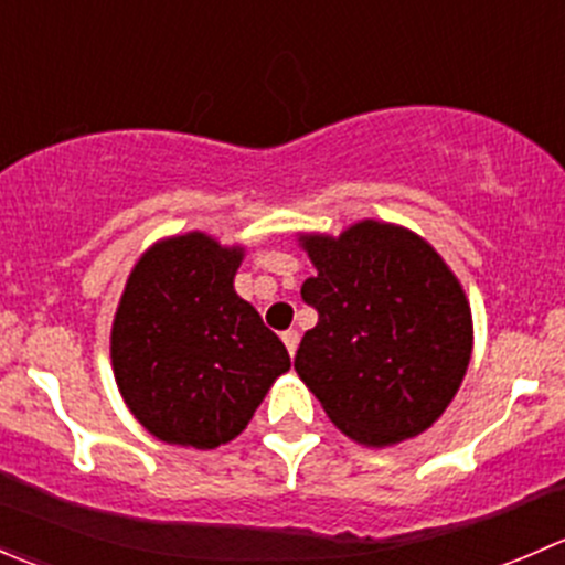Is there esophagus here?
Here are the masks:
<instances>
[{
    "instance_id": "esophagus-1",
    "label": "esophagus",
    "mask_w": 565,
    "mask_h": 565,
    "mask_svg": "<svg viewBox=\"0 0 565 565\" xmlns=\"http://www.w3.org/2000/svg\"><path fill=\"white\" fill-rule=\"evenodd\" d=\"M281 339H284V347H287L289 355H295V350H298V341H300L298 330H284Z\"/></svg>"
}]
</instances>
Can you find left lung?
<instances>
[{
	"label": "left lung",
	"mask_w": 565,
	"mask_h": 565,
	"mask_svg": "<svg viewBox=\"0 0 565 565\" xmlns=\"http://www.w3.org/2000/svg\"><path fill=\"white\" fill-rule=\"evenodd\" d=\"M317 309L295 372L328 418L372 448L429 429L457 396L472 352L465 289L424 237L361 221L339 237L300 235Z\"/></svg>",
	"instance_id": "1"
}]
</instances>
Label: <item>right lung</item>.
Returning <instances> with one entry per match:
<instances>
[{"instance_id":"add662e5","label":"right lung","mask_w":565,"mask_h":565,"mask_svg":"<svg viewBox=\"0 0 565 565\" xmlns=\"http://www.w3.org/2000/svg\"><path fill=\"white\" fill-rule=\"evenodd\" d=\"M243 248L202 232L167 237L130 270L111 324L125 404L152 437L218 448L289 372V352L235 292Z\"/></svg>"}]
</instances>
